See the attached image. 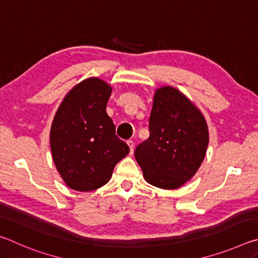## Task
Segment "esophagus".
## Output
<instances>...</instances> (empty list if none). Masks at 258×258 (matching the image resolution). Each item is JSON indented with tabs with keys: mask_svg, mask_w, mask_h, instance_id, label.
Here are the masks:
<instances>
[{
	"mask_svg": "<svg viewBox=\"0 0 258 258\" xmlns=\"http://www.w3.org/2000/svg\"><path fill=\"white\" fill-rule=\"evenodd\" d=\"M127 146H128V148H130V154L132 155L133 151H134V142L132 141V140H128V141H127Z\"/></svg>",
	"mask_w": 258,
	"mask_h": 258,
	"instance_id": "1",
	"label": "esophagus"
}]
</instances>
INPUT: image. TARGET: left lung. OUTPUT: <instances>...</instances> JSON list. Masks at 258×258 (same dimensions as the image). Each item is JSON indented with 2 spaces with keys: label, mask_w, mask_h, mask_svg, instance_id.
<instances>
[{
  "label": "left lung",
  "mask_w": 258,
  "mask_h": 258,
  "mask_svg": "<svg viewBox=\"0 0 258 258\" xmlns=\"http://www.w3.org/2000/svg\"><path fill=\"white\" fill-rule=\"evenodd\" d=\"M150 137L135 149L145 180L173 190L192 178L206 155L208 126L199 108L173 86L155 91Z\"/></svg>",
  "instance_id": "obj_1"
}]
</instances>
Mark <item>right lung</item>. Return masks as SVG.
I'll use <instances>...</instances> for the list:
<instances>
[{"label": "right lung", "instance_id": "obj_1", "mask_svg": "<svg viewBox=\"0 0 258 258\" xmlns=\"http://www.w3.org/2000/svg\"><path fill=\"white\" fill-rule=\"evenodd\" d=\"M111 92L107 82L89 77L69 91L54 115L50 131L52 158L73 190L87 192L103 186L130 152L106 111Z\"/></svg>", "mask_w": 258, "mask_h": 258}]
</instances>
